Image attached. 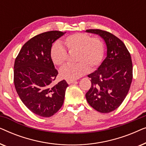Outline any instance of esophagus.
<instances>
[{
	"mask_svg": "<svg viewBox=\"0 0 146 146\" xmlns=\"http://www.w3.org/2000/svg\"><path fill=\"white\" fill-rule=\"evenodd\" d=\"M66 82L68 84H70L74 83V82H76V80H66Z\"/></svg>",
	"mask_w": 146,
	"mask_h": 146,
	"instance_id": "1",
	"label": "esophagus"
}]
</instances>
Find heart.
<instances>
[{
	"label": "heart",
	"mask_w": 146,
	"mask_h": 146,
	"mask_svg": "<svg viewBox=\"0 0 146 146\" xmlns=\"http://www.w3.org/2000/svg\"><path fill=\"white\" fill-rule=\"evenodd\" d=\"M64 43L70 52H76L75 64L64 66L60 71V75L66 80H74L86 74L90 70L98 66L104 55V46L98 38H91L85 33H75L68 36ZM50 56L57 66H62L66 61L68 54L64 48L58 42L52 46Z\"/></svg>",
	"instance_id": "heart-1"
}]
</instances>
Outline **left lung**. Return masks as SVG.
I'll list each match as a JSON object with an SVG mask.
<instances>
[{
	"instance_id": "8db88e82",
	"label": "left lung",
	"mask_w": 146,
	"mask_h": 146,
	"mask_svg": "<svg viewBox=\"0 0 146 146\" xmlns=\"http://www.w3.org/2000/svg\"><path fill=\"white\" fill-rule=\"evenodd\" d=\"M106 45V57L96 70L90 74L91 87L86 94L88 103L101 113L117 109L128 93L132 81V62L130 54L122 41L112 34L99 29H89Z\"/></svg>"
}]
</instances>
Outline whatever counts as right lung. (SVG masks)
<instances>
[{
  "label": "right lung",
  "instance_id": "obj_1",
  "mask_svg": "<svg viewBox=\"0 0 146 146\" xmlns=\"http://www.w3.org/2000/svg\"><path fill=\"white\" fill-rule=\"evenodd\" d=\"M65 33L49 31L32 38L22 47L14 66V83L24 104L35 114L48 117L63 105L68 86L64 80L53 85L58 75L50 56L52 44Z\"/></svg>",
  "mask_w": 146,
  "mask_h": 146
}]
</instances>
